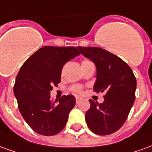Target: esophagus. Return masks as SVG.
Instances as JSON below:
<instances>
[{
	"instance_id": "esophagus-1",
	"label": "esophagus",
	"mask_w": 152,
	"mask_h": 152,
	"mask_svg": "<svg viewBox=\"0 0 152 152\" xmlns=\"http://www.w3.org/2000/svg\"><path fill=\"white\" fill-rule=\"evenodd\" d=\"M83 99L81 98H80V97H76V103H79L80 101H82Z\"/></svg>"
}]
</instances>
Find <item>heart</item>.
I'll list each match as a JSON object with an SVG mask.
<instances>
[{"label": "heart", "mask_w": 152, "mask_h": 152, "mask_svg": "<svg viewBox=\"0 0 152 152\" xmlns=\"http://www.w3.org/2000/svg\"><path fill=\"white\" fill-rule=\"evenodd\" d=\"M90 63V62L88 61V60H84V61H82L81 65H83V64H86V63ZM71 90H72L74 94H81V93H82V87H81V86H79V85H75V86H73L71 87Z\"/></svg>", "instance_id": "b5f03b06"}]
</instances>
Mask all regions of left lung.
Segmentation results:
<instances>
[{
	"mask_svg": "<svg viewBox=\"0 0 152 152\" xmlns=\"http://www.w3.org/2000/svg\"><path fill=\"white\" fill-rule=\"evenodd\" d=\"M77 49L96 65L94 90L105 93L102 103L89 99L90 107L86 113L87 125L98 135L113 134L124 124L135 100L137 81L134 72L121 58L102 48Z\"/></svg>",
	"mask_w": 152,
	"mask_h": 152,
	"instance_id": "left-lung-1",
	"label": "left lung"
}]
</instances>
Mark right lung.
I'll list each match as a JSON object with an SVG mask.
<instances>
[{"label": "right lung", "mask_w": 152, "mask_h": 152, "mask_svg": "<svg viewBox=\"0 0 152 152\" xmlns=\"http://www.w3.org/2000/svg\"><path fill=\"white\" fill-rule=\"evenodd\" d=\"M79 54L76 47L44 46L21 66L14 93L19 112L36 133L53 136L65 127L76 99L69 94L53 101L50 94L61 81L63 66Z\"/></svg>", "instance_id": "add662e5"}]
</instances>
